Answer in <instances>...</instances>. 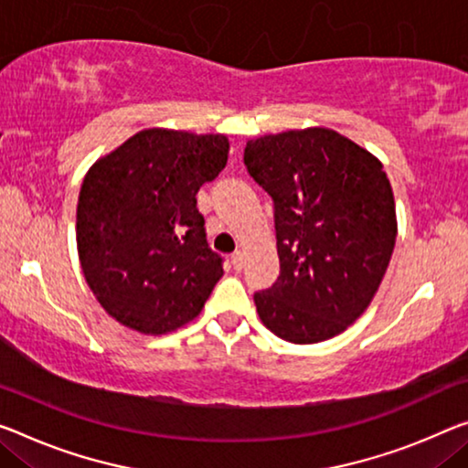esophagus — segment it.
Returning <instances> with one entry per match:
<instances>
[{
	"instance_id": "obj_1",
	"label": "esophagus",
	"mask_w": 468,
	"mask_h": 468,
	"mask_svg": "<svg viewBox=\"0 0 468 468\" xmlns=\"http://www.w3.org/2000/svg\"><path fill=\"white\" fill-rule=\"evenodd\" d=\"M229 263H232V268L236 271L242 270V253H240V250H234V253L229 255Z\"/></svg>"
}]
</instances>
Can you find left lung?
I'll use <instances>...</instances> for the list:
<instances>
[{"instance_id":"left-lung-1","label":"left lung","mask_w":468,"mask_h":468,"mask_svg":"<svg viewBox=\"0 0 468 468\" xmlns=\"http://www.w3.org/2000/svg\"><path fill=\"white\" fill-rule=\"evenodd\" d=\"M249 176L274 203L280 276L253 294L280 339L307 345L364 314L395 247L391 184L375 156L324 127L249 140Z\"/></svg>"}]
</instances>
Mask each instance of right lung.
I'll return each instance as SVG.
<instances>
[{
	"instance_id": "add662e5",
	"label": "right lung",
	"mask_w": 468,
	"mask_h": 468,
	"mask_svg": "<svg viewBox=\"0 0 468 468\" xmlns=\"http://www.w3.org/2000/svg\"><path fill=\"white\" fill-rule=\"evenodd\" d=\"M224 135L144 129L88 171L77 205L79 261L100 305L165 335L200 314L224 274L197 192L228 163Z\"/></svg>"
}]
</instances>
